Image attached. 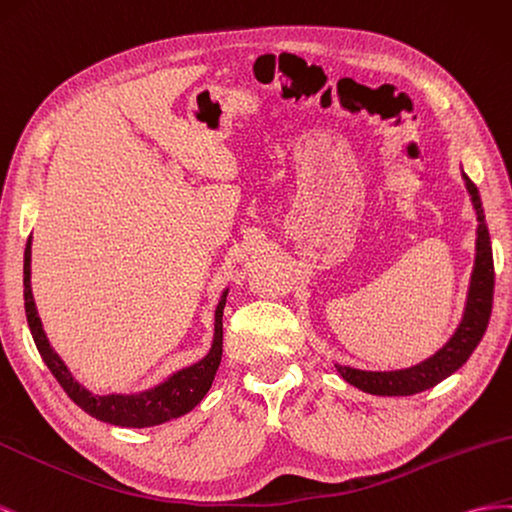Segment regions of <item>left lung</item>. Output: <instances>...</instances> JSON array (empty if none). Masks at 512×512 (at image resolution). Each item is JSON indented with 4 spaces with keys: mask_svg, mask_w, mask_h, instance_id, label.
<instances>
[{
    "mask_svg": "<svg viewBox=\"0 0 512 512\" xmlns=\"http://www.w3.org/2000/svg\"><path fill=\"white\" fill-rule=\"evenodd\" d=\"M463 180L467 186V193L472 197L476 221H478V238H476V264L472 272L470 294H467V306L461 326L452 334V339L429 360L416 364L412 369L403 371H358L349 367H337L339 373L347 384H352L369 394L377 397H407V394H416L427 388H433L446 379L450 373H455L461 364L472 356L476 345L483 339L487 330L491 306H493V285H495V272H493V253H491V240L489 229L485 223L483 203L476 184L463 173Z\"/></svg>",
    "mask_w": 512,
    "mask_h": 512,
    "instance_id": "obj_1",
    "label": "left lung"
}]
</instances>
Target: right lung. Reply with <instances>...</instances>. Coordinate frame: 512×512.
I'll list each match as a JSON object with an SVG mask.
<instances>
[{"mask_svg": "<svg viewBox=\"0 0 512 512\" xmlns=\"http://www.w3.org/2000/svg\"><path fill=\"white\" fill-rule=\"evenodd\" d=\"M29 261H32V236L25 246V261H23V298H25V315L29 330H32L34 343L38 352L45 360L49 371L57 379V384L64 388L68 397L75 401L83 412L90 414L96 420L109 422V425L118 427H154L160 422H167L171 418L184 416L193 410V407L206 397V392L212 386V379L216 375L218 364L223 356V309H225V294L223 300L216 306V324H214V343L210 354L199 360L197 364L188 369H182L169 377L165 384L156 386L154 390L133 394V397H122V394H109V397H94L92 392L81 388L64 362L57 356L42 330L40 317L36 313V304L32 298V285H29Z\"/></svg>", "mask_w": 512, "mask_h": 512, "instance_id": "add662e5", "label": "right lung"}]
</instances>
